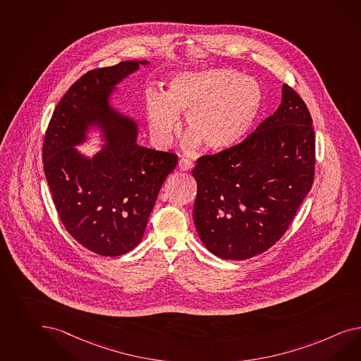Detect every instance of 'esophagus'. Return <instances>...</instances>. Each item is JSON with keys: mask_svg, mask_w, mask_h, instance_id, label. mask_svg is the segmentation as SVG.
Wrapping results in <instances>:
<instances>
[{"mask_svg": "<svg viewBox=\"0 0 361 361\" xmlns=\"http://www.w3.org/2000/svg\"><path fill=\"white\" fill-rule=\"evenodd\" d=\"M178 167H179V170H182V171H188V170H191V169L194 167V162L190 161V159L182 158V159L178 162Z\"/></svg>", "mask_w": 361, "mask_h": 361, "instance_id": "esophagus-1", "label": "esophagus"}]
</instances>
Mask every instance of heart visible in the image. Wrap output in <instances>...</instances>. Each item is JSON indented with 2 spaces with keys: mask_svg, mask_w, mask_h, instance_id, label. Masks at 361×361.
Segmentation results:
<instances>
[{
  "mask_svg": "<svg viewBox=\"0 0 361 361\" xmlns=\"http://www.w3.org/2000/svg\"><path fill=\"white\" fill-rule=\"evenodd\" d=\"M263 104V90L254 78L229 66L204 68L173 74L166 97L145 94L149 130L159 144H167L179 128L178 115L185 114L191 133L185 148L200 142L212 152L231 149L249 135Z\"/></svg>",
  "mask_w": 361,
  "mask_h": 361,
  "instance_id": "1",
  "label": "heart"
}]
</instances>
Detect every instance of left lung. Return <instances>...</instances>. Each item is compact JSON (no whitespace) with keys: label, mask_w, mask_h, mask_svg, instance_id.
<instances>
[{"label":"left lung","mask_w":361,"mask_h":361,"mask_svg":"<svg viewBox=\"0 0 361 361\" xmlns=\"http://www.w3.org/2000/svg\"><path fill=\"white\" fill-rule=\"evenodd\" d=\"M312 116L283 85L281 103L240 144L197 159L195 226L216 257L252 258L278 242L314 179Z\"/></svg>","instance_id":"left-lung-1"}]
</instances>
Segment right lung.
Here are the masks:
<instances>
[{
  "instance_id": "right-lung-1",
  "label": "right lung",
  "mask_w": 361,
  "mask_h": 361,
  "mask_svg": "<svg viewBox=\"0 0 361 361\" xmlns=\"http://www.w3.org/2000/svg\"><path fill=\"white\" fill-rule=\"evenodd\" d=\"M148 60L94 69L56 106L43 142V165L56 211L83 247L119 257L139 245L161 185L176 169L173 153L137 144V121L112 106V94ZM98 131L104 142L92 158L75 146Z\"/></svg>"
}]
</instances>
